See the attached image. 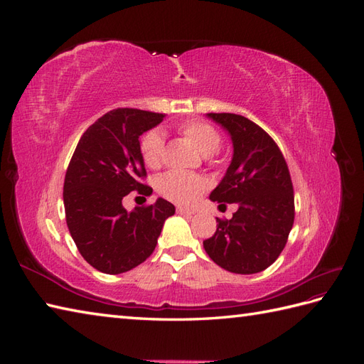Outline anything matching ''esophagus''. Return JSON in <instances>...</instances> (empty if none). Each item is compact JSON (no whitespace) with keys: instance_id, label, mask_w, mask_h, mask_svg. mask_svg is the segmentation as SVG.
<instances>
[{"instance_id":"34e87169","label":"esophagus","mask_w":364,"mask_h":364,"mask_svg":"<svg viewBox=\"0 0 364 364\" xmlns=\"http://www.w3.org/2000/svg\"><path fill=\"white\" fill-rule=\"evenodd\" d=\"M176 211H178V214H181V215H193L194 214V211H191V209H186V208H182V206H179L178 209H176Z\"/></svg>"}]
</instances>
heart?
<instances>
[{
    "label": "heart",
    "mask_w": 364,
    "mask_h": 364,
    "mask_svg": "<svg viewBox=\"0 0 364 364\" xmlns=\"http://www.w3.org/2000/svg\"><path fill=\"white\" fill-rule=\"evenodd\" d=\"M179 129L181 134L185 138H188L208 161H213L214 153L218 150L220 142H222V136H220L215 127L200 119H191L185 121ZM164 153L165 144L162 135L159 132H149L141 141V155L147 167H161ZM206 190L208 182L200 176L190 173L170 171L165 173L158 181V191L165 199L178 205H193Z\"/></svg>",
    "instance_id": "obj_1"
}]
</instances>
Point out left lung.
<instances>
[{"mask_svg":"<svg viewBox=\"0 0 364 364\" xmlns=\"http://www.w3.org/2000/svg\"><path fill=\"white\" fill-rule=\"evenodd\" d=\"M232 139L234 155L225 178L209 194L218 203H237L230 220L217 218L203 247L222 269L252 274L277 261L294 222L290 171L266 130L237 114H206Z\"/></svg>","mask_w":364,"mask_h":364,"instance_id":"left-lung-1","label":"left lung"}]
</instances>
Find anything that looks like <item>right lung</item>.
Here are the masks:
<instances>
[{
  "label": "right lung",
  "mask_w": 364,
  "mask_h": 364,
  "mask_svg": "<svg viewBox=\"0 0 364 364\" xmlns=\"http://www.w3.org/2000/svg\"><path fill=\"white\" fill-rule=\"evenodd\" d=\"M164 114L118 107L86 129L70 161L63 183L65 217L86 262L107 274L129 272L156 247L174 206L159 199L126 211L130 191L150 196L139 136L158 126Z\"/></svg>",
  "instance_id": "right-lung-1"
}]
</instances>
